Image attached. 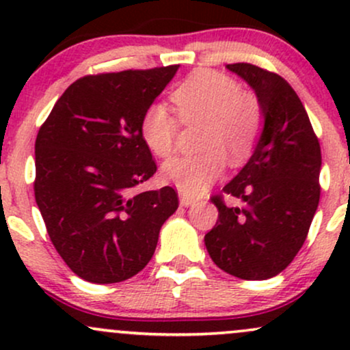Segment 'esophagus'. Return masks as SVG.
I'll return each mask as SVG.
<instances>
[{
  "mask_svg": "<svg viewBox=\"0 0 350 350\" xmlns=\"http://www.w3.org/2000/svg\"><path fill=\"white\" fill-rule=\"evenodd\" d=\"M179 204H180V206H183V207L194 206V204H196V199L189 198V196H186V194H180V198H179Z\"/></svg>",
  "mask_w": 350,
  "mask_h": 350,
  "instance_id": "34e87169",
  "label": "esophagus"
}]
</instances>
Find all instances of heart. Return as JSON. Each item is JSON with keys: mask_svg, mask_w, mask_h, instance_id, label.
<instances>
[{"mask_svg": "<svg viewBox=\"0 0 350 350\" xmlns=\"http://www.w3.org/2000/svg\"><path fill=\"white\" fill-rule=\"evenodd\" d=\"M172 103L184 123H204L198 156H178L164 163V180L189 198H198L226 171V158L240 164L250 156L262 130L258 100L240 83L215 70H198L172 92ZM143 142L156 156L174 151L178 120L163 103H152L142 116Z\"/></svg>", "mask_w": 350, "mask_h": 350, "instance_id": "obj_1", "label": "heart"}]
</instances>
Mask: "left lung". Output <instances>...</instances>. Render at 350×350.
I'll return each instance as SVG.
<instances>
[{"instance_id": "1", "label": "left lung", "mask_w": 350, "mask_h": 350, "mask_svg": "<svg viewBox=\"0 0 350 350\" xmlns=\"http://www.w3.org/2000/svg\"><path fill=\"white\" fill-rule=\"evenodd\" d=\"M227 69L255 92L263 128L250 159L224 187L240 206L212 198L219 220L204 242L220 270L267 280L283 271L306 240L319 204L321 146L286 80L245 62Z\"/></svg>"}]
</instances>
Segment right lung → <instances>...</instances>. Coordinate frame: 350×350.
<instances>
[{"instance_id": "1", "label": "right lung", "mask_w": 350, "mask_h": 350, "mask_svg": "<svg viewBox=\"0 0 350 350\" xmlns=\"http://www.w3.org/2000/svg\"><path fill=\"white\" fill-rule=\"evenodd\" d=\"M178 69L79 79L39 130L36 202L55 250L82 280L118 283L142 271L179 206L170 186L135 192L156 172L142 116Z\"/></svg>"}]
</instances>
